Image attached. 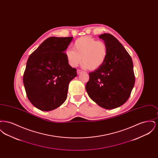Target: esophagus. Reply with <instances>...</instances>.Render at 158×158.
Listing matches in <instances>:
<instances>
[{
    "mask_svg": "<svg viewBox=\"0 0 158 158\" xmlns=\"http://www.w3.org/2000/svg\"><path fill=\"white\" fill-rule=\"evenodd\" d=\"M82 72V70H79V69H77V75H79V74L81 73Z\"/></svg>",
    "mask_w": 158,
    "mask_h": 158,
    "instance_id": "obj_1",
    "label": "esophagus"
}]
</instances>
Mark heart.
<instances>
[{
  "instance_id": "b5f03b06",
  "label": "heart",
  "mask_w": 158,
  "mask_h": 158,
  "mask_svg": "<svg viewBox=\"0 0 158 158\" xmlns=\"http://www.w3.org/2000/svg\"><path fill=\"white\" fill-rule=\"evenodd\" d=\"M73 48H68L65 52L68 63L73 68L77 66L82 60L85 68L95 70L104 63L108 56V47L105 42L90 36L76 40Z\"/></svg>"
}]
</instances>
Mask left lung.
I'll return each mask as SVG.
<instances>
[{"mask_svg": "<svg viewBox=\"0 0 158 158\" xmlns=\"http://www.w3.org/2000/svg\"><path fill=\"white\" fill-rule=\"evenodd\" d=\"M108 47L104 63L90 72L86 90L99 106L111 110L123 105L130 97L135 83L132 59L119 41L110 34L99 36Z\"/></svg>", "mask_w": 158, "mask_h": 158, "instance_id": "1", "label": "left lung"}]
</instances>
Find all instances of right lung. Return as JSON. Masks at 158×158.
I'll return each mask as SVG.
<instances>
[{
	"label": "right lung",
	"instance_id": "add662e5",
	"mask_svg": "<svg viewBox=\"0 0 158 158\" xmlns=\"http://www.w3.org/2000/svg\"><path fill=\"white\" fill-rule=\"evenodd\" d=\"M73 37L48 38L27 62L23 82L31 104L44 111L53 110L66 101L69 84L77 76L64 52Z\"/></svg>",
	"mask_w": 158,
	"mask_h": 158
}]
</instances>
